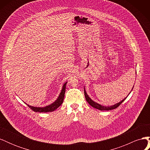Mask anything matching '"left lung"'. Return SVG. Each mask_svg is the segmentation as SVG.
Instances as JSON below:
<instances>
[{
	"instance_id": "obj_1",
	"label": "left lung",
	"mask_w": 150,
	"mask_h": 150,
	"mask_svg": "<svg viewBox=\"0 0 150 150\" xmlns=\"http://www.w3.org/2000/svg\"><path fill=\"white\" fill-rule=\"evenodd\" d=\"M133 88H134V86H133V88L131 89V92L132 91V90H133ZM84 91L85 98H86V101H88V103L90 104L91 106H93V108H96V109H98V110H101V111H109V110H113V109H115V108H117L122 102H123V101L125 100V99H126V98H127V97H126V98H124L123 99H122V101H121L119 102V103L115 104L114 105L109 106H103V105H101V104H99V103H96V102L94 101L93 100H92V99L91 98L88 96V94H87V93H86V89H85V88H84ZM131 92H130V93H131ZM130 93H129V94H130ZM129 94H128V95H129Z\"/></svg>"
}]
</instances>
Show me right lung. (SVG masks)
Wrapping results in <instances>:
<instances>
[{
  "label": "right lung",
  "instance_id": "add662e5",
  "mask_svg": "<svg viewBox=\"0 0 150 150\" xmlns=\"http://www.w3.org/2000/svg\"><path fill=\"white\" fill-rule=\"evenodd\" d=\"M67 82H66L64 83V84L62 85V89L61 91V93L59 95V96L56 99V100L53 102L52 103L49 104V105H47L46 106L44 107H35V106H30L29 104H28L27 103H25L28 105L32 110L34 111V112H52L54 111V110H56L57 108L59 107L62 103H63V100H64V94H65V91H66V86Z\"/></svg>",
  "mask_w": 150,
  "mask_h": 150
}]
</instances>
